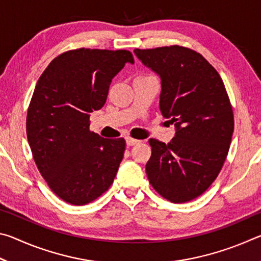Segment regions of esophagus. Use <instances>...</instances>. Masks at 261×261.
I'll return each instance as SVG.
<instances>
[{"label":"esophagus","mask_w":261,"mask_h":261,"mask_svg":"<svg viewBox=\"0 0 261 261\" xmlns=\"http://www.w3.org/2000/svg\"><path fill=\"white\" fill-rule=\"evenodd\" d=\"M125 140H126V145H127V146H134V145H137V144L140 143V141H139L138 139L131 138V137H126Z\"/></svg>","instance_id":"obj_1"}]
</instances>
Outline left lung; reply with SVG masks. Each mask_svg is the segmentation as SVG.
Listing matches in <instances>:
<instances>
[{
	"label": "left lung",
	"mask_w": 261,
	"mask_h": 261,
	"mask_svg": "<svg viewBox=\"0 0 261 261\" xmlns=\"http://www.w3.org/2000/svg\"><path fill=\"white\" fill-rule=\"evenodd\" d=\"M161 78L160 110L176 127L169 143L151 138L146 174L154 190L171 202L204 193L226 161L233 114L218 71L199 53L182 46L135 49Z\"/></svg>",
	"instance_id": "left-lung-1"
}]
</instances>
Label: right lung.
Returning a JSON list of instances; mask_svg holds the SVG:
<instances>
[{"instance_id":"right-lung-1","label":"right lung","mask_w":261,"mask_h":261,"mask_svg":"<svg viewBox=\"0 0 261 261\" xmlns=\"http://www.w3.org/2000/svg\"><path fill=\"white\" fill-rule=\"evenodd\" d=\"M125 63H135L129 50L79 48L55 57L35 85L26 117L31 151L48 187L71 205L107 191L124 155L125 140L90 131V116Z\"/></svg>"}]
</instances>
